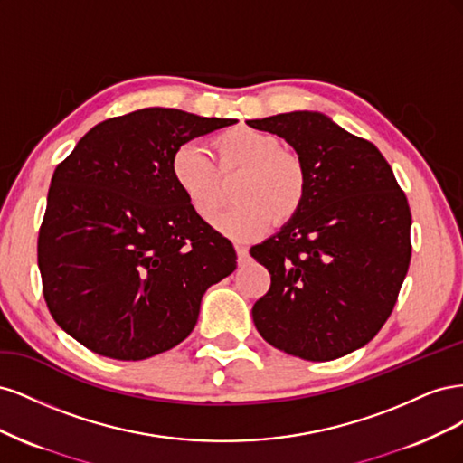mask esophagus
<instances>
[{"instance_id":"34e87169","label":"esophagus","mask_w":463,"mask_h":463,"mask_svg":"<svg viewBox=\"0 0 463 463\" xmlns=\"http://www.w3.org/2000/svg\"><path fill=\"white\" fill-rule=\"evenodd\" d=\"M235 253H237V260H240V262H245L249 259V249L247 247L237 245L235 247Z\"/></svg>"}]
</instances>
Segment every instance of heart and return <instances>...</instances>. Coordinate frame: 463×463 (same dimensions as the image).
<instances>
[{
    "mask_svg": "<svg viewBox=\"0 0 463 463\" xmlns=\"http://www.w3.org/2000/svg\"><path fill=\"white\" fill-rule=\"evenodd\" d=\"M210 154L194 143L179 145L170 160L174 185L187 206L213 222L226 201L222 177L241 172L233 197L237 203L218 218L216 228L232 240H253L272 226L289 222L301 210L309 177L299 154L282 148L272 133L232 128L210 137Z\"/></svg>",
    "mask_w": 463,
    "mask_h": 463,
    "instance_id": "1",
    "label": "heart"
}]
</instances>
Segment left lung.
Wrapping results in <instances>:
<instances>
[{"mask_svg": "<svg viewBox=\"0 0 463 463\" xmlns=\"http://www.w3.org/2000/svg\"><path fill=\"white\" fill-rule=\"evenodd\" d=\"M296 148L309 189L296 218L250 249L270 272L259 334L307 361L355 352L384 326L411 259V213L390 164L317 111L247 121Z\"/></svg>", "mask_w": 463, "mask_h": 463, "instance_id": "1", "label": "left lung"}]
</instances>
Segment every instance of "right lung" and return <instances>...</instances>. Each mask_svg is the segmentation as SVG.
<instances>
[{
	"instance_id": "add662e5",
	"label": "right lung",
	"mask_w": 463,
	"mask_h": 463,
	"mask_svg": "<svg viewBox=\"0 0 463 463\" xmlns=\"http://www.w3.org/2000/svg\"><path fill=\"white\" fill-rule=\"evenodd\" d=\"M172 108L98 123L58 164L38 232L42 293L90 352L138 361L184 342L233 245L174 185V150L233 125Z\"/></svg>"
}]
</instances>
